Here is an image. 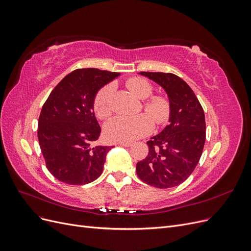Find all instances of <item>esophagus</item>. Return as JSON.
Wrapping results in <instances>:
<instances>
[{
    "label": "esophagus",
    "instance_id": "1",
    "mask_svg": "<svg viewBox=\"0 0 251 251\" xmlns=\"http://www.w3.org/2000/svg\"><path fill=\"white\" fill-rule=\"evenodd\" d=\"M118 146L127 148V147H131V146H132V143H131V142H119V143H118Z\"/></svg>",
    "mask_w": 251,
    "mask_h": 251
}]
</instances>
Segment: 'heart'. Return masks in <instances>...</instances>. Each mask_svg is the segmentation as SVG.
<instances>
[{
	"label": "heart",
	"instance_id": "heart-1",
	"mask_svg": "<svg viewBox=\"0 0 251 251\" xmlns=\"http://www.w3.org/2000/svg\"><path fill=\"white\" fill-rule=\"evenodd\" d=\"M126 88L139 100H146L143 102V109L153 118L156 125H162L168 121L171 114L170 100L162 95L151 96L149 99L154 91L150 81L142 77H132L126 81ZM113 93L114 86L112 83H108L95 95L93 105L98 118L105 119L111 115ZM149 117L147 114H139L132 117L123 115L115 116L105 124L104 134L113 141L128 142L139 139L153 130L154 124L151 120L152 118Z\"/></svg>",
	"mask_w": 251,
	"mask_h": 251
}]
</instances>
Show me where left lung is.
<instances>
[{"mask_svg": "<svg viewBox=\"0 0 251 251\" xmlns=\"http://www.w3.org/2000/svg\"><path fill=\"white\" fill-rule=\"evenodd\" d=\"M161 86L171 103L170 125L147 143L149 154L136 165L140 180L157 188L184 182L198 164L206 137L205 115L187 83L173 73L140 72Z\"/></svg>", "mask_w": 251, "mask_h": 251, "instance_id": "1", "label": "left lung"}]
</instances>
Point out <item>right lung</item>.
<instances>
[{
    "instance_id": "right-lung-1",
    "label": "right lung",
    "mask_w": 251,
    "mask_h": 251,
    "mask_svg": "<svg viewBox=\"0 0 251 251\" xmlns=\"http://www.w3.org/2000/svg\"><path fill=\"white\" fill-rule=\"evenodd\" d=\"M119 74L94 68L72 71L45 101L37 138L47 169L57 180L83 185L101 175L113 147L95 144L101 128L93 102L98 90Z\"/></svg>"
}]
</instances>
